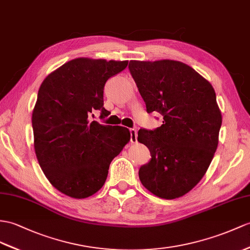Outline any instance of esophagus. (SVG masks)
I'll list each match as a JSON object with an SVG mask.
<instances>
[{
	"instance_id": "esophagus-1",
	"label": "esophagus",
	"mask_w": 250,
	"mask_h": 250,
	"mask_svg": "<svg viewBox=\"0 0 250 250\" xmlns=\"http://www.w3.org/2000/svg\"><path fill=\"white\" fill-rule=\"evenodd\" d=\"M129 131H130V142L136 143L137 138H138V130L136 128H130Z\"/></svg>"
}]
</instances>
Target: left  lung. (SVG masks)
Segmentation results:
<instances>
[{
	"label": "left lung",
	"instance_id": "8db88e82",
	"mask_svg": "<svg viewBox=\"0 0 250 250\" xmlns=\"http://www.w3.org/2000/svg\"><path fill=\"white\" fill-rule=\"evenodd\" d=\"M128 68L146 110L164 120L155 130L138 132V141L151 156L139 169L140 181L160 198L184 196L202 180L217 148L222 112L215 91L177 60H130Z\"/></svg>",
	"mask_w": 250,
	"mask_h": 250
}]
</instances>
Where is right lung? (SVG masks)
<instances>
[{
	"mask_svg": "<svg viewBox=\"0 0 250 250\" xmlns=\"http://www.w3.org/2000/svg\"><path fill=\"white\" fill-rule=\"evenodd\" d=\"M128 60L79 57L50 73L38 91L32 123L39 166L51 185L72 198L100 191L109 166L130 141L126 127L91 121L94 110L107 117L104 86Z\"/></svg>",
	"mask_w": 250,
	"mask_h": 250,
	"instance_id": "1",
	"label": "right lung"
}]
</instances>
